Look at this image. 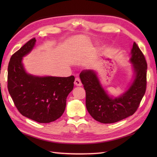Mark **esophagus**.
I'll list each match as a JSON object with an SVG mask.
<instances>
[{
  "instance_id": "34e87169",
  "label": "esophagus",
  "mask_w": 157,
  "mask_h": 157,
  "mask_svg": "<svg viewBox=\"0 0 157 157\" xmlns=\"http://www.w3.org/2000/svg\"><path fill=\"white\" fill-rule=\"evenodd\" d=\"M74 84L76 86H82V82L80 81V79L79 78H76L74 82Z\"/></svg>"
}]
</instances>
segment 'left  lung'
Instances as JSON below:
<instances>
[{"label": "left lung", "mask_w": 157, "mask_h": 157, "mask_svg": "<svg viewBox=\"0 0 157 157\" xmlns=\"http://www.w3.org/2000/svg\"><path fill=\"white\" fill-rule=\"evenodd\" d=\"M129 63L132 65L133 79L128 89L117 96L109 94L101 84L98 72L85 70L80 73L86 93V106L88 113L97 121L113 123L132 115L138 108L146 88L147 63L136 42L131 50Z\"/></svg>", "instance_id": "1"}]
</instances>
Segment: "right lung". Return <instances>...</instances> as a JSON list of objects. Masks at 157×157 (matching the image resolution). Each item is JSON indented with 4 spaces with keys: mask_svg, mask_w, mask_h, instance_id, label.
<instances>
[{
    "mask_svg": "<svg viewBox=\"0 0 157 157\" xmlns=\"http://www.w3.org/2000/svg\"><path fill=\"white\" fill-rule=\"evenodd\" d=\"M32 38L12 55L8 66V90L20 113L35 121L47 123L64 113L75 78L39 76L26 71L23 58L34 49Z\"/></svg>",
    "mask_w": 157,
    "mask_h": 157,
    "instance_id": "obj_1",
    "label": "right lung"
}]
</instances>
